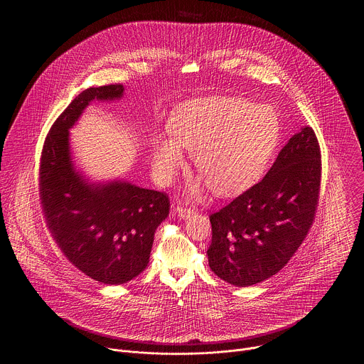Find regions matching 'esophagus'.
Wrapping results in <instances>:
<instances>
[{
  "mask_svg": "<svg viewBox=\"0 0 364 364\" xmlns=\"http://www.w3.org/2000/svg\"><path fill=\"white\" fill-rule=\"evenodd\" d=\"M193 210H195V208L190 206L188 203H183V202L178 203V205L176 206V208H174L176 214H177L178 217H181V218H188L191 214L193 213Z\"/></svg>",
  "mask_w": 364,
  "mask_h": 364,
  "instance_id": "1",
  "label": "esophagus"
}]
</instances>
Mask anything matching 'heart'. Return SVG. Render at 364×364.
Masks as SVG:
<instances>
[{
    "label": "heart",
    "mask_w": 364,
    "mask_h": 364,
    "mask_svg": "<svg viewBox=\"0 0 364 364\" xmlns=\"http://www.w3.org/2000/svg\"><path fill=\"white\" fill-rule=\"evenodd\" d=\"M171 138L154 136L151 159L156 178L169 183L184 166L183 149L208 188L229 195L250 186L274 154L277 113L266 105L214 97L180 105L168 122Z\"/></svg>",
    "instance_id": "1"
}]
</instances>
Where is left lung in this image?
Segmentation results:
<instances>
[{
	"instance_id": "left-lung-1",
	"label": "left lung",
	"mask_w": 364,
	"mask_h": 364,
	"mask_svg": "<svg viewBox=\"0 0 364 364\" xmlns=\"http://www.w3.org/2000/svg\"><path fill=\"white\" fill-rule=\"evenodd\" d=\"M321 177L319 141L314 129L304 127L259 183L210 215L211 272L236 287L277 274L315 221Z\"/></svg>"
}]
</instances>
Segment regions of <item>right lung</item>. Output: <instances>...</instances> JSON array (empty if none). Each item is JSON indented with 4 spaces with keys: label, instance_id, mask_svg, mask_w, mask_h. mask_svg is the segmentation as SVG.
<instances>
[{
    "label": "right lung",
    "instance_id": "add662e5",
    "mask_svg": "<svg viewBox=\"0 0 364 364\" xmlns=\"http://www.w3.org/2000/svg\"><path fill=\"white\" fill-rule=\"evenodd\" d=\"M120 83L90 87L53 122L39 158V205L64 257L95 281L120 285L150 259L154 232L169 214L165 192L116 181L91 187L73 171L68 129L92 100L122 97Z\"/></svg>",
    "mask_w": 364,
    "mask_h": 364
}]
</instances>
